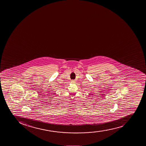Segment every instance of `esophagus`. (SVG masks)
I'll use <instances>...</instances> for the list:
<instances>
[{"label":"esophagus","mask_w":146,"mask_h":146,"mask_svg":"<svg viewBox=\"0 0 146 146\" xmlns=\"http://www.w3.org/2000/svg\"><path fill=\"white\" fill-rule=\"evenodd\" d=\"M71 82H72V83H75V81L74 80H71Z\"/></svg>","instance_id":"1"}]
</instances>
